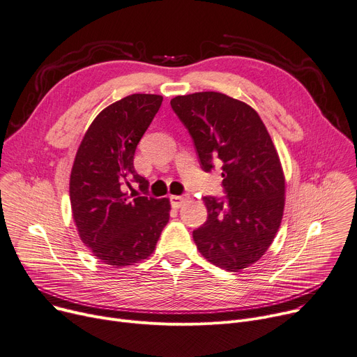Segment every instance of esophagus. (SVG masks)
Listing matches in <instances>:
<instances>
[{"label": "esophagus", "mask_w": 357, "mask_h": 357, "mask_svg": "<svg viewBox=\"0 0 357 357\" xmlns=\"http://www.w3.org/2000/svg\"><path fill=\"white\" fill-rule=\"evenodd\" d=\"M169 199H171L172 206L179 208L182 204H185V202L189 199V197H188V195H171Z\"/></svg>", "instance_id": "esophagus-1"}]
</instances>
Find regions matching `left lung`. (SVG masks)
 Instances as JSON below:
<instances>
[{"instance_id":"8db88e82","label":"left lung","mask_w":357,"mask_h":357,"mask_svg":"<svg viewBox=\"0 0 357 357\" xmlns=\"http://www.w3.org/2000/svg\"><path fill=\"white\" fill-rule=\"evenodd\" d=\"M171 106L192 136L205 172L221 163L227 198L204 197L208 218L192 232L199 252L220 268L240 271L266 254L284 212V179L273 140L258 113L218 91L176 96Z\"/></svg>"}]
</instances>
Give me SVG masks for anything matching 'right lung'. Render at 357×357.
<instances>
[{"label": "right lung", "instance_id": "obj_1", "mask_svg": "<svg viewBox=\"0 0 357 357\" xmlns=\"http://www.w3.org/2000/svg\"><path fill=\"white\" fill-rule=\"evenodd\" d=\"M163 98L130 94L103 109L77 149L70 175V204L83 244L103 264L122 268L146 259L169 221L168 198L129 197L133 179L142 191L148 181L136 174L133 156Z\"/></svg>", "mask_w": 357, "mask_h": 357}]
</instances>
